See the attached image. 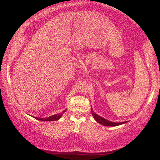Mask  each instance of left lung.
Wrapping results in <instances>:
<instances>
[{
  "label": "left lung",
  "instance_id": "left-lung-1",
  "mask_svg": "<svg viewBox=\"0 0 160 160\" xmlns=\"http://www.w3.org/2000/svg\"><path fill=\"white\" fill-rule=\"evenodd\" d=\"M91 113H92V115L95 118V120L97 122H99V124L103 125V126H119L120 124H123L126 123V122H119V123H117V122H110L108 121L107 120L104 119L103 118H102L99 116H98L97 113H95V112H93L92 108H91Z\"/></svg>",
  "mask_w": 160,
  "mask_h": 160
}]
</instances>
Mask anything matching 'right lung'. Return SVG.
<instances>
[{"label":"right lung","mask_w":160,"mask_h":160,"mask_svg":"<svg viewBox=\"0 0 160 160\" xmlns=\"http://www.w3.org/2000/svg\"><path fill=\"white\" fill-rule=\"evenodd\" d=\"M67 109L64 110V111L61 113H59V114H55V115H53L51 116H49L47 118H37V117H34L35 119L38 120H41V121H56V120H58L59 119H60L61 116L63 115V113L66 111Z\"/></svg>","instance_id":"1"}]
</instances>
